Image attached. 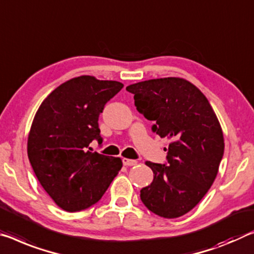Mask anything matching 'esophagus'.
Masks as SVG:
<instances>
[{"label":"esophagus","instance_id":"1","mask_svg":"<svg viewBox=\"0 0 254 254\" xmlns=\"http://www.w3.org/2000/svg\"><path fill=\"white\" fill-rule=\"evenodd\" d=\"M122 163L124 166H133V165L136 164V160L133 159H128V158H123Z\"/></svg>","mask_w":254,"mask_h":254}]
</instances>
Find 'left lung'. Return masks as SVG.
Returning <instances> with one entry per match:
<instances>
[{"instance_id":"8db88e82","label":"left lung","mask_w":254,"mask_h":254,"mask_svg":"<svg viewBox=\"0 0 254 254\" xmlns=\"http://www.w3.org/2000/svg\"><path fill=\"white\" fill-rule=\"evenodd\" d=\"M151 131L171 140L166 163L146 162L154 180L140 190L149 210L178 218L194 208L208 192L224 155L218 119L202 92L181 78H162L127 87Z\"/></svg>"}]
</instances>
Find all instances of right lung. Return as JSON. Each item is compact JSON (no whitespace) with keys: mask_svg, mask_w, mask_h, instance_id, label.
<instances>
[{"mask_svg":"<svg viewBox=\"0 0 254 254\" xmlns=\"http://www.w3.org/2000/svg\"><path fill=\"white\" fill-rule=\"evenodd\" d=\"M118 81L82 75L52 91L36 113L28 136V158L54 202L76 212L102 199L122 160L88 150L103 142L98 126L106 103L122 89Z\"/></svg>","mask_w":254,"mask_h":254,"instance_id":"add662e5","label":"right lung"}]
</instances>
